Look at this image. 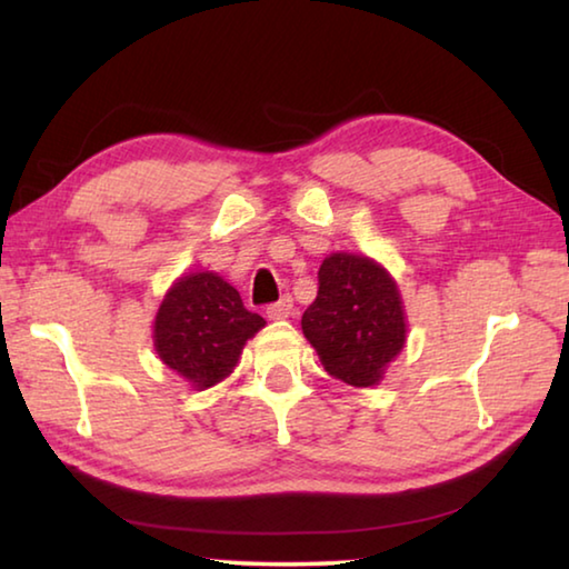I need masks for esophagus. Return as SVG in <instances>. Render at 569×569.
Here are the masks:
<instances>
[{
	"label": "esophagus",
	"instance_id": "esophagus-1",
	"mask_svg": "<svg viewBox=\"0 0 569 569\" xmlns=\"http://www.w3.org/2000/svg\"><path fill=\"white\" fill-rule=\"evenodd\" d=\"M268 319H271V321H283V319H288V316H291L293 313V301H291V298H281V301H278V303H273V306H268Z\"/></svg>",
	"mask_w": 569,
	"mask_h": 569
}]
</instances>
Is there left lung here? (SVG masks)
<instances>
[{
  "label": "left lung",
  "instance_id": "1",
  "mask_svg": "<svg viewBox=\"0 0 569 569\" xmlns=\"http://www.w3.org/2000/svg\"><path fill=\"white\" fill-rule=\"evenodd\" d=\"M301 329L331 377L356 389L377 387L407 343V313L397 281L359 253L326 256L319 296Z\"/></svg>",
  "mask_w": 569,
  "mask_h": 569
}]
</instances>
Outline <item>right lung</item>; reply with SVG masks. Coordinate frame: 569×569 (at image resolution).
I'll return each instance as SVG.
<instances>
[{
	"label": "right lung",
	"mask_w": 569,
	"mask_h": 569,
	"mask_svg": "<svg viewBox=\"0 0 569 569\" xmlns=\"http://www.w3.org/2000/svg\"><path fill=\"white\" fill-rule=\"evenodd\" d=\"M266 321L250 313L223 276L192 271L176 278L152 321L160 361L196 391L230 377L248 339Z\"/></svg>",
	"instance_id": "obj_1"
}]
</instances>
